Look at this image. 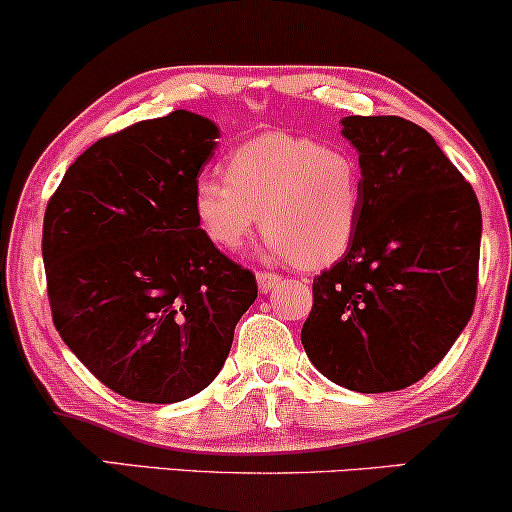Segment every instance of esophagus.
Wrapping results in <instances>:
<instances>
[{
	"instance_id": "34e87169",
	"label": "esophagus",
	"mask_w": 512,
	"mask_h": 512,
	"mask_svg": "<svg viewBox=\"0 0 512 512\" xmlns=\"http://www.w3.org/2000/svg\"><path fill=\"white\" fill-rule=\"evenodd\" d=\"M256 282H258V289H261V294H268V292H273V289L280 285L282 282V277L280 275H275V273H256Z\"/></svg>"
}]
</instances>
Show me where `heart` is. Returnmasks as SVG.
Returning <instances> with one entry per match:
<instances>
[{"mask_svg":"<svg viewBox=\"0 0 512 512\" xmlns=\"http://www.w3.org/2000/svg\"><path fill=\"white\" fill-rule=\"evenodd\" d=\"M225 178L194 185V218L208 242L237 251L258 225L270 258L301 268L339 261L363 213V168L351 149L266 132L227 159Z\"/></svg>","mask_w":512,"mask_h":512,"instance_id":"heart-1","label":"heart"}]
</instances>
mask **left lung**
Segmentation results:
<instances>
[{
  "label": "left lung",
  "instance_id": "left-lung-1",
  "mask_svg": "<svg viewBox=\"0 0 512 512\" xmlns=\"http://www.w3.org/2000/svg\"><path fill=\"white\" fill-rule=\"evenodd\" d=\"M363 168L349 251L313 280L301 344L327 380L380 394L449 353L477 294L482 211L434 137L399 116H346Z\"/></svg>",
  "mask_w": 512,
  "mask_h": 512
}]
</instances>
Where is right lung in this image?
Returning <instances> with one entry per match:
<instances>
[{"label":"right lung","instance_id":"add662e5","mask_svg":"<svg viewBox=\"0 0 512 512\" xmlns=\"http://www.w3.org/2000/svg\"><path fill=\"white\" fill-rule=\"evenodd\" d=\"M220 128L192 111L130 125L80 154L44 213L61 339L106 387L178 403L216 380L256 277L208 242L192 197Z\"/></svg>","mask_w":512,"mask_h":512}]
</instances>
